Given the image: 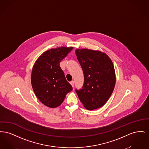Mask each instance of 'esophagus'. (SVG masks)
Listing matches in <instances>:
<instances>
[{"instance_id": "34e87169", "label": "esophagus", "mask_w": 149, "mask_h": 149, "mask_svg": "<svg viewBox=\"0 0 149 149\" xmlns=\"http://www.w3.org/2000/svg\"><path fill=\"white\" fill-rule=\"evenodd\" d=\"M70 84H71V86H72V87H74V81H71L70 82Z\"/></svg>"}]
</instances>
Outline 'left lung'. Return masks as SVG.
Segmentation results:
<instances>
[{"instance_id":"obj_1","label":"left lung","mask_w":149,"mask_h":149,"mask_svg":"<svg viewBox=\"0 0 149 149\" xmlns=\"http://www.w3.org/2000/svg\"><path fill=\"white\" fill-rule=\"evenodd\" d=\"M75 54L84 75L81 89L76 92L86 109L94 110L104 106L116 84L113 64L106 54L87 49H77Z\"/></svg>"}]
</instances>
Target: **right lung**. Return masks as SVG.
<instances>
[{
    "mask_svg": "<svg viewBox=\"0 0 149 149\" xmlns=\"http://www.w3.org/2000/svg\"><path fill=\"white\" fill-rule=\"evenodd\" d=\"M73 47H59L44 52L36 60L31 73V84L36 96L49 108L63 102L72 88L66 80L60 63Z\"/></svg>",
    "mask_w": 149,
    "mask_h": 149,
    "instance_id": "obj_1",
    "label": "right lung"
}]
</instances>
